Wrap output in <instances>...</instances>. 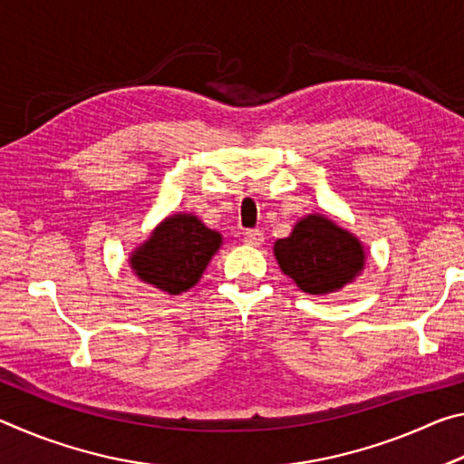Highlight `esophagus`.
<instances>
[{"label":"esophagus","mask_w":464,"mask_h":464,"mask_svg":"<svg viewBox=\"0 0 464 464\" xmlns=\"http://www.w3.org/2000/svg\"><path fill=\"white\" fill-rule=\"evenodd\" d=\"M243 241L247 243V246H262L264 241V233L260 229H247L246 233H243Z\"/></svg>","instance_id":"esophagus-1"}]
</instances>
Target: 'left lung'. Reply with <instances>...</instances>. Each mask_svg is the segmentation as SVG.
<instances>
[{
	"mask_svg": "<svg viewBox=\"0 0 464 464\" xmlns=\"http://www.w3.org/2000/svg\"><path fill=\"white\" fill-rule=\"evenodd\" d=\"M280 270L303 293L329 295L343 288L364 270V247L350 231L324 215H309L293 233L274 243Z\"/></svg>",
	"mask_w": 464,
	"mask_h": 464,
	"instance_id": "obj_1",
	"label": "left lung"
}]
</instances>
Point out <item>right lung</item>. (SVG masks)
Returning a JSON list of instances; mask_svg holds the SVG:
<instances>
[{
  "label": "right lung",
  "mask_w": 464,
  "mask_h": 464,
  "mask_svg": "<svg viewBox=\"0 0 464 464\" xmlns=\"http://www.w3.org/2000/svg\"><path fill=\"white\" fill-rule=\"evenodd\" d=\"M223 237L198 217L171 215L155 227L145 243L130 254L137 276L168 295H182L200 280Z\"/></svg>",
  "instance_id": "add662e5"
}]
</instances>
